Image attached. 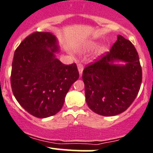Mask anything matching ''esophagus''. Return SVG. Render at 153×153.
<instances>
[{
	"mask_svg": "<svg viewBox=\"0 0 153 153\" xmlns=\"http://www.w3.org/2000/svg\"><path fill=\"white\" fill-rule=\"evenodd\" d=\"M77 68H78V71H79V73L80 76H82V74L83 69H84V66H83V65L81 64V63H78V64H77Z\"/></svg>",
	"mask_w": 153,
	"mask_h": 153,
	"instance_id": "obj_1",
	"label": "esophagus"
}]
</instances>
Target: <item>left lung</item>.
I'll use <instances>...</instances> for the list:
<instances>
[{"instance_id": "left-lung-1", "label": "left lung", "mask_w": 153, "mask_h": 153, "mask_svg": "<svg viewBox=\"0 0 153 153\" xmlns=\"http://www.w3.org/2000/svg\"><path fill=\"white\" fill-rule=\"evenodd\" d=\"M117 61L127 64L115 65ZM82 80L86 102L94 112L114 116L126 111L137 97L142 82L141 66L134 45L119 35L109 52L85 68Z\"/></svg>"}]
</instances>
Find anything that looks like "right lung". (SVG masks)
<instances>
[{
    "label": "right lung",
    "mask_w": 153,
    "mask_h": 153,
    "mask_svg": "<svg viewBox=\"0 0 153 153\" xmlns=\"http://www.w3.org/2000/svg\"><path fill=\"white\" fill-rule=\"evenodd\" d=\"M57 41L51 33L35 32L16 48L10 81L21 105L34 117H51L61 110L65 97L78 79L75 63L65 65L56 58Z\"/></svg>",
    "instance_id": "obj_1"
}]
</instances>
